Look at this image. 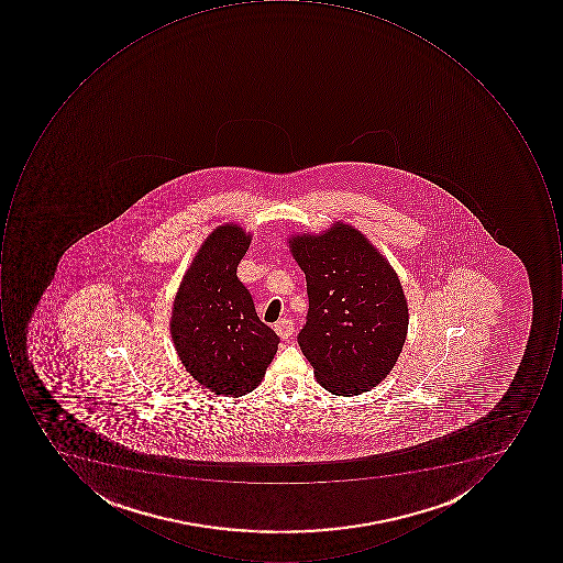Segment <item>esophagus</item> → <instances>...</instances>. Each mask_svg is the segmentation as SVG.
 Returning <instances> with one entry per match:
<instances>
[{"label": "esophagus", "mask_w": 563, "mask_h": 563, "mask_svg": "<svg viewBox=\"0 0 563 563\" xmlns=\"http://www.w3.org/2000/svg\"><path fill=\"white\" fill-rule=\"evenodd\" d=\"M274 330H276L280 339L286 340L289 339L290 334L295 333V324H292V321L284 318V320H279L274 324Z\"/></svg>", "instance_id": "esophagus-1"}]
</instances>
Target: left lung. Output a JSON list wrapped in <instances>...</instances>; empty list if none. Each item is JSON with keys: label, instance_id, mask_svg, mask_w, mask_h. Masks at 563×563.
I'll return each instance as SVG.
<instances>
[{"label": "left lung", "instance_id": "obj_1", "mask_svg": "<svg viewBox=\"0 0 563 563\" xmlns=\"http://www.w3.org/2000/svg\"><path fill=\"white\" fill-rule=\"evenodd\" d=\"M306 274L309 309L298 343L318 383L356 396L393 371L408 333V302L389 262L358 230L334 223L289 240Z\"/></svg>", "mask_w": 563, "mask_h": 563}]
</instances>
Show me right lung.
Masks as SVG:
<instances>
[{"mask_svg": "<svg viewBox=\"0 0 563 563\" xmlns=\"http://www.w3.org/2000/svg\"><path fill=\"white\" fill-rule=\"evenodd\" d=\"M251 245L236 224L218 227L196 254L174 299L177 355L201 386L223 396L252 393L273 362L279 336L262 323L236 267Z\"/></svg>", "mask_w": 563, "mask_h": 563, "instance_id": "right-lung-1", "label": "right lung"}]
</instances>
